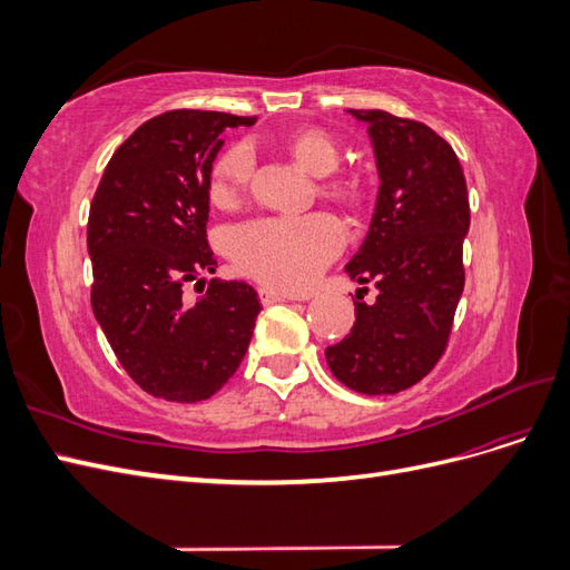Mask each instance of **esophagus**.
Returning a JSON list of instances; mask_svg holds the SVG:
<instances>
[{
  "mask_svg": "<svg viewBox=\"0 0 570 570\" xmlns=\"http://www.w3.org/2000/svg\"><path fill=\"white\" fill-rule=\"evenodd\" d=\"M258 299H262V304H264V306H268V304H275V302H285L287 297H285V295H281V292H275V289L258 287Z\"/></svg>",
  "mask_w": 570,
  "mask_h": 570,
  "instance_id": "34e87169",
  "label": "esophagus"
}]
</instances>
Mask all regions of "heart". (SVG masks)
<instances>
[{
    "label": "heart",
    "instance_id": "b5f03b06",
    "mask_svg": "<svg viewBox=\"0 0 570 570\" xmlns=\"http://www.w3.org/2000/svg\"><path fill=\"white\" fill-rule=\"evenodd\" d=\"M278 149L304 174L321 178V197L342 206L366 202V180L356 174H333L340 166L342 149L331 132L321 128L292 130L278 140ZM254 174V151L245 142L223 149L212 168L209 197L220 209H228ZM344 245V230L327 214L308 216H266L243 223L230 230L228 249L235 266L254 281L275 289L297 292L314 285L321 271L333 262Z\"/></svg>",
    "mask_w": 570,
    "mask_h": 570
}]
</instances>
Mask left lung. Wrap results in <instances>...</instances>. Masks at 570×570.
I'll return each mask as SVG.
<instances>
[{
    "label": "left lung",
    "instance_id": "obj_1",
    "mask_svg": "<svg viewBox=\"0 0 570 570\" xmlns=\"http://www.w3.org/2000/svg\"><path fill=\"white\" fill-rule=\"evenodd\" d=\"M368 126L377 178L364 245L344 266L377 287L354 302L350 335L325 350L342 385L396 394L435 368L463 292V237L471 226L463 168L450 142L419 120L381 109H350Z\"/></svg>",
    "mask_w": 570,
    "mask_h": 570
}]
</instances>
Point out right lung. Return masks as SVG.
I'll return each instance as SVG.
<instances>
[{
  "mask_svg": "<svg viewBox=\"0 0 570 570\" xmlns=\"http://www.w3.org/2000/svg\"><path fill=\"white\" fill-rule=\"evenodd\" d=\"M254 116L176 109L149 118L120 145L90 206L92 312L116 358L147 394L195 404L226 385L262 304L243 281L185 283L216 273L206 243L209 178L226 128Z\"/></svg>",
  "mask_w": 570,
  "mask_h": 570,
  "instance_id": "right-lung-1",
  "label": "right lung"
}]
</instances>
